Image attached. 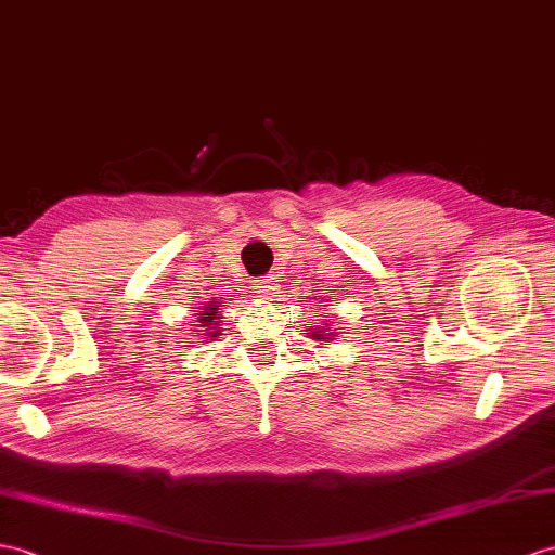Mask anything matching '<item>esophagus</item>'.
<instances>
[{"label": "esophagus", "mask_w": 555, "mask_h": 555, "mask_svg": "<svg viewBox=\"0 0 555 555\" xmlns=\"http://www.w3.org/2000/svg\"><path fill=\"white\" fill-rule=\"evenodd\" d=\"M254 289H256V294L263 296V299H270V296L278 294L275 289H280V287H278V280H275L273 275H266V278H261V280H256Z\"/></svg>", "instance_id": "obj_1"}]
</instances>
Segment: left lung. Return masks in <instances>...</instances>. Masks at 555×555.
Returning a JSON list of instances; mask_svg holds the SVG:
<instances>
[{
  "label": "left lung",
  "instance_id": "left-lung-1",
  "mask_svg": "<svg viewBox=\"0 0 555 555\" xmlns=\"http://www.w3.org/2000/svg\"><path fill=\"white\" fill-rule=\"evenodd\" d=\"M308 336H310V339H313V341H324V344H327V341H332L334 332H330V327H327V330H324V327H315V330H308Z\"/></svg>",
  "mask_w": 555,
  "mask_h": 555
}]
</instances>
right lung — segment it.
<instances>
[{"mask_svg":"<svg viewBox=\"0 0 555 555\" xmlns=\"http://www.w3.org/2000/svg\"><path fill=\"white\" fill-rule=\"evenodd\" d=\"M219 301L216 299H211V301H207L205 306H202L199 310H197V322H202L199 327H205L202 332H205V339L207 341H211V336H219V332H221V327H219V322H221V318H219Z\"/></svg>","mask_w":555,"mask_h":555,"instance_id":"add662e5","label":"right lung"}]
</instances>
